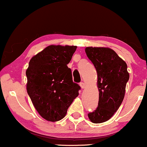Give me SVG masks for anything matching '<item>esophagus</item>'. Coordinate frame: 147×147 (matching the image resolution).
Segmentation results:
<instances>
[{"instance_id":"esophagus-1","label":"esophagus","mask_w":147,"mask_h":147,"mask_svg":"<svg viewBox=\"0 0 147 147\" xmlns=\"http://www.w3.org/2000/svg\"><path fill=\"white\" fill-rule=\"evenodd\" d=\"M79 85H80V86H81V88H82V89L85 88H86V84L84 83V82H80Z\"/></svg>"}]
</instances>
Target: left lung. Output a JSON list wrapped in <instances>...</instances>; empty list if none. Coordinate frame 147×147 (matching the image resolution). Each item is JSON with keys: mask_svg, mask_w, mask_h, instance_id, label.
I'll return each instance as SVG.
<instances>
[{"mask_svg": "<svg viewBox=\"0 0 147 147\" xmlns=\"http://www.w3.org/2000/svg\"><path fill=\"white\" fill-rule=\"evenodd\" d=\"M85 51L97 70L99 92L98 106L88 116L91 122L99 124L109 120L119 108L129 74L126 62L114 50L88 47Z\"/></svg>", "mask_w": 147, "mask_h": 147, "instance_id": "8db88e82", "label": "left lung"}]
</instances>
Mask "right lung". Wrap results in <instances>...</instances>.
I'll list each match as a JSON object with an SVG mask.
<instances>
[{
  "instance_id": "right-lung-1",
  "label": "right lung",
  "mask_w": 147,
  "mask_h": 147,
  "mask_svg": "<svg viewBox=\"0 0 147 147\" xmlns=\"http://www.w3.org/2000/svg\"><path fill=\"white\" fill-rule=\"evenodd\" d=\"M77 46L50 45L33 57L26 70L27 91L42 117L57 122L65 117L79 95V84L72 81L67 64Z\"/></svg>"
}]
</instances>
